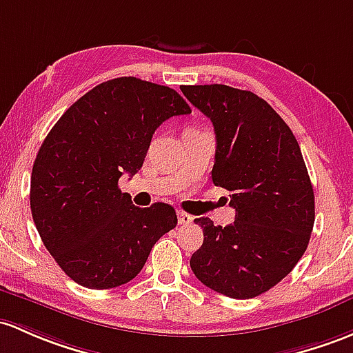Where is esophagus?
Listing matches in <instances>:
<instances>
[{
	"label": "esophagus",
	"instance_id": "1",
	"mask_svg": "<svg viewBox=\"0 0 353 353\" xmlns=\"http://www.w3.org/2000/svg\"><path fill=\"white\" fill-rule=\"evenodd\" d=\"M193 221V217L190 214H187V212H178V223L180 225H187V223H190Z\"/></svg>",
	"mask_w": 353,
	"mask_h": 353
}]
</instances>
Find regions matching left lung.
I'll return each mask as SVG.
<instances>
[{"label": "left lung", "instance_id": "8db88e82", "mask_svg": "<svg viewBox=\"0 0 353 353\" xmlns=\"http://www.w3.org/2000/svg\"><path fill=\"white\" fill-rule=\"evenodd\" d=\"M183 96L214 124L212 181L230 192L236 221L195 219L203 244L193 274L229 298L249 299L286 278L308 248L314 195L301 150L281 116L251 90L183 85Z\"/></svg>", "mask_w": 353, "mask_h": 353}]
</instances>
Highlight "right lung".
I'll list each match as a JSON object with an SVG mask.
<instances>
[{
	"instance_id": "add662e5",
	"label": "right lung",
	"mask_w": 353,
	"mask_h": 353,
	"mask_svg": "<svg viewBox=\"0 0 353 353\" xmlns=\"http://www.w3.org/2000/svg\"><path fill=\"white\" fill-rule=\"evenodd\" d=\"M190 112L170 87L119 77L84 94L48 132L33 163L30 207L45 248L75 283L126 284L175 229V208L132 205L117 181L141 168L161 123Z\"/></svg>"
}]
</instances>
